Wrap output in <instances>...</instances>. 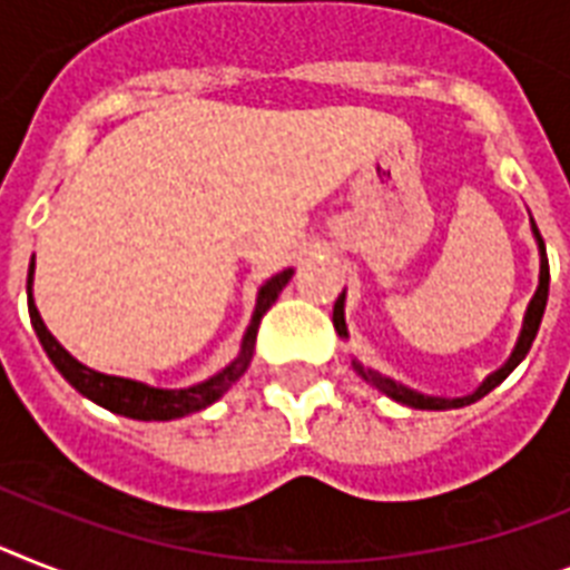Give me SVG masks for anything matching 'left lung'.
<instances>
[{
	"label": "left lung",
	"mask_w": 570,
	"mask_h": 570,
	"mask_svg": "<svg viewBox=\"0 0 570 570\" xmlns=\"http://www.w3.org/2000/svg\"><path fill=\"white\" fill-rule=\"evenodd\" d=\"M530 229H533L535 247H539V288H535L533 299H530V305H528L524 326H521V335H519V343H515V350H512V355L507 358V364L501 366V370L489 373L487 379L481 381V387L472 390L469 396H458V399L428 396V393H420V390L407 387V384H402V381H396V379H390V375H381L379 370H370V366H364L361 361H355V358H352V370H355V373H358L364 381H370L375 390H381L384 396H390L393 402H399V404H407V407H416V411H451V407H465V404H474L478 399H483L487 393H492V390H495L498 384H501V381H504L507 375H510L512 370L521 364V361L528 358L530 346H533L535 335H539V326H542L544 305H548V285H550L548 256H544V242H542V235H539V227L533 224V218H530ZM343 303H346V291H343V294L335 299V314H332V323H335L337 335L346 341V337H350V332H346Z\"/></svg>",
	"instance_id": "obj_1"
}]
</instances>
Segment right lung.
<instances>
[{"mask_svg": "<svg viewBox=\"0 0 570 570\" xmlns=\"http://www.w3.org/2000/svg\"><path fill=\"white\" fill-rule=\"evenodd\" d=\"M294 276V271H282V274L271 276V279L258 288L256 294V308H253V320L247 332H244L242 352L238 358L229 366H224L220 373H215L212 379L200 381V384H191V387L180 390H166V387H150L145 381L134 379H121V375H107L98 373L92 366L81 364V361L69 355V352L60 346V341L51 335L46 323H42L40 312L35 305V258L28 265V314H31V326H35L37 337H40L42 350L49 355V361L55 364L60 375H63L69 384H72L81 396H87L89 402L101 404L107 411L119 413V416H127V420H142V422H168V420H183L189 413L204 411L209 404L218 402L235 381L247 373V366L253 361V350H256V335H258V323L265 317V312L276 303L279 291L288 285V279Z\"/></svg>", "mask_w": 570, "mask_h": 570, "instance_id": "obj_1", "label": "right lung"}]
</instances>
